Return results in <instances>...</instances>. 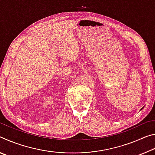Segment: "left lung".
<instances>
[{"mask_svg":"<svg viewBox=\"0 0 155 155\" xmlns=\"http://www.w3.org/2000/svg\"><path fill=\"white\" fill-rule=\"evenodd\" d=\"M143 108H142V109H143Z\"/></svg>","mask_w":155,"mask_h":155,"instance_id":"1","label":"left lung"}]
</instances>
